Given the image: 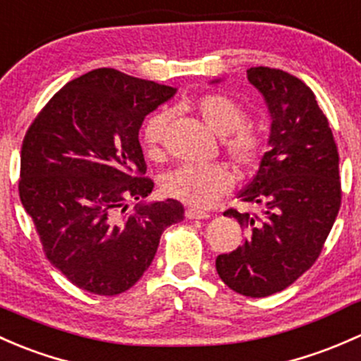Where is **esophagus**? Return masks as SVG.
Returning a JSON list of instances; mask_svg holds the SVG:
<instances>
[{"label": "esophagus", "mask_w": 361, "mask_h": 361, "mask_svg": "<svg viewBox=\"0 0 361 361\" xmlns=\"http://www.w3.org/2000/svg\"><path fill=\"white\" fill-rule=\"evenodd\" d=\"M185 216H187L188 219H207L211 214L206 211H199V209H193V207H190V209L185 211Z\"/></svg>", "instance_id": "esophagus-1"}]
</instances>
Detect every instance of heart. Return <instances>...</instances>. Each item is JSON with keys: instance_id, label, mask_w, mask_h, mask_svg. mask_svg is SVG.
Masks as SVG:
<instances>
[{"instance_id": "heart-1", "label": "heart", "mask_w": 361, "mask_h": 361, "mask_svg": "<svg viewBox=\"0 0 361 361\" xmlns=\"http://www.w3.org/2000/svg\"><path fill=\"white\" fill-rule=\"evenodd\" d=\"M193 111L199 114L211 131L223 138V149L240 169H250L263 154L259 133L245 126L247 112L238 102L221 93H209L197 98ZM171 116L161 111L149 117L143 126L142 140L147 154L159 157L162 154L166 131ZM233 187V174L223 164L180 166L162 178V190L173 199L193 207H211Z\"/></svg>"}]
</instances>
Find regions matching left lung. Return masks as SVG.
<instances>
[{
  "label": "left lung",
  "instance_id": "1",
  "mask_svg": "<svg viewBox=\"0 0 361 361\" xmlns=\"http://www.w3.org/2000/svg\"><path fill=\"white\" fill-rule=\"evenodd\" d=\"M247 79L263 94L271 126L268 152L238 199L259 206L261 214L225 211L249 235L244 245L216 257V270L231 290L267 298L320 256L341 207L339 154L327 117L301 79L270 67H250Z\"/></svg>",
  "mask_w": 361,
  "mask_h": 361
}]
</instances>
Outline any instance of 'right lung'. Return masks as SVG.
<instances>
[{
    "mask_svg": "<svg viewBox=\"0 0 361 361\" xmlns=\"http://www.w3.org/2000/svg\"><path fill=\"white\" fill-rule=\"evenodd\" d=\"M176 88L94 69L67 82L25 133L18 193L43 250L79 289L116 295L135 286L168 226L183 221L178 200L145 202L154 181L138 131ZM140 200L133 213L127 200Z\"/></svg>",
    "mask_w": 361,
    "mask_h": 361,
    "instance_id": "1",
    "label": "right lung"
}]
</instances>
